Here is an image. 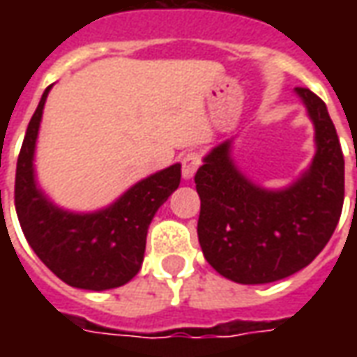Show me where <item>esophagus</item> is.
<instances>
[{"label":"esophagus","instance_id":"esophagus-1","mask_svg":"<svg viewBox=\"0 0 357 357\" xmlns=\"http://www.w3.org/2000/svg\"><path fill=\"white\" fill-rule=\"evenodd\" d=\"M202 158L199 153H195V151H191V153H187L185 156H183V160H181V174H183V178L185 179H191L195 176V172H197V168L201 166Z\"/></svg>","mask_w":357,"mask_h":357}]
</instances>
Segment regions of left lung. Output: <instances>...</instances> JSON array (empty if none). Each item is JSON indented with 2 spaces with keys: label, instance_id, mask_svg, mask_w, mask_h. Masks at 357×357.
<instances>
[{
  "label": "left lung",
  "instance_id": "8db88e82",
  "mask_svg": "<svg viewBox=\"0 0 357 357\" xmlns=\"http://www.w3.org/2000/svg\"><path fill=\"white\" fill-rule=\"evenodd\" d=\"M315 126L310 170L283 191L250 183L229 158V141L212 149L195 174L201 197L199 243L206 262L235 283L260 284L296 273L321 252L344 202V156L325 102L296 88Z\"/></svg>",
  "mask_w": 357,
  "mask_h": 357
}]
</instances>
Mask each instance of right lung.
<instances>
[{
	"label": "right lung",
	"instance_id": "1",
	"mask_svg": "<svg viewBox=\"0 0 357 357\" xmlns=\"http://www.w3.org/2000/svg\"><path fill=\"white\" fill-rule=\"evenodd\" d=\"M51 86L26 128L15 176V208L20 227L38 258L66 284L86 291L122 287L137 275L147 229L156 210L179 185L174 164L126 191L112 206L93 214H73L51 204L34 181V147Z\"/></svg>",
	"mask_w": 357,
	"mask_h": 357
}]
</instances>
